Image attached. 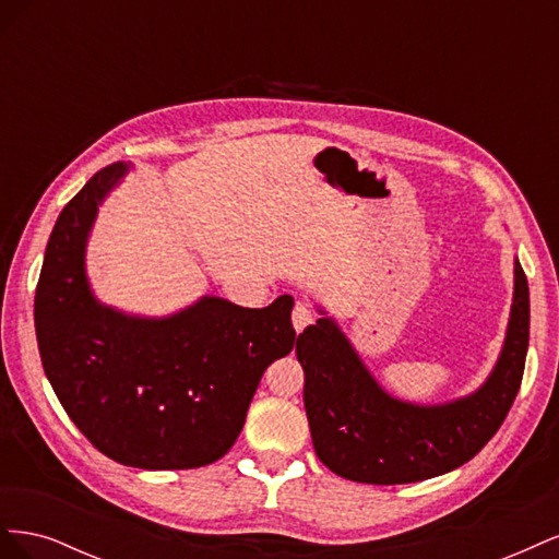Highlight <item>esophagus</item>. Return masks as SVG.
Returning <instances> with one entry per match:
<instances>
[{
    "instance_id": "1",
    "label": "esophagus",
    "mask_w": 559,
    "mask_h": 559,
    "mask_svg": "<svg viewBox=\"0 0 559 559\" xmlns=\"http://www.w3.org/2000/svg\"><path fill=\"white\" fill-rule=\"evenodd\" d=\"M292 324L296 333H302V329H308L312 324V310L306 306V302H296V308L292 312Z\"/></svg>"
}]
</instances>
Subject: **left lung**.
Here are the masks:
<instances>
[{
  "instance_id": "left-lung-1",
  "label": "left lung",
  "mask_w": 559,
  "mask_h": 559,
  "mask_svg": "<svg viewBox=\"0 0 559 559\" xmlns=\"http://www.w3.org/2000/svg\"><path fill=\"white\" fill-rule=\"evenodd\" d=\"M513 306L492 373L476 392L436 405L386 394L335 319L321 317L298 335L306 370L312 445L341 478L370 485L419 483L473 460L497 433L518 396L530 345V286L515 259Z\"/></svg>"
}]
</instances>
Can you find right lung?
Wrapping results in <instances>:
<instances>
[{
  "label": "right lung",
  "mask_w": 559,
  "mask_h": 559,
  "mask_svg": "<svg viewBox=\"0 0 559 559\" xmlns=\"http://www.w3.org/2000/svg\"><path fill=\"white\" fill-rule=\"evenodd\" d=\"M128 167L114 163L93 175L50 233L35 296L44 373L64 413L109 460L198 468L238 441L265 368L294 349V298L240 308L202 296L170 317L103 306L86 275V245Z\"/></svg>",
  "instance_id": "add662e5"
}]
</instances>
